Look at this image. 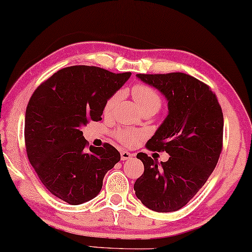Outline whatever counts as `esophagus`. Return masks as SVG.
<instances>
[{"mask_svg": "<svg viewBox=\"0 0 252 252\" xmlns=\"http://www.w3.org/2000/svg\"><path fill=\"white\" fill-rule=\"evenodd\" d=\"M133 158V154L127 152V151H121V158L123 161L125 160H129V158Z\"/></svg>", "mask_w": 252, "mask_h": 252, "instance_id": "esophagus-1", "label": "esophagus"}]
</instances>
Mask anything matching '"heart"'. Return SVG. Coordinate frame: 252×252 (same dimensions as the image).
<instances>
[{
	"label": "heart",
	"instance_id": "heart-1",
	"mask_svg": "<svg viewBox=\"0 0 252 252\" xmlns=\"http://www.w3.org/2000/svg\"><path fill=\"white\" fill-rule=\"evenodd\" d=\"M131 95L143 113L148 110H154L157 113L161 108L162 99L160 94L148 84L138 83L134 86L131 89ZM119 98H121V92L117 91L107 100L103 107L104 115H110L113 113ZM115 137L123 145L133 146L136 144L139 138L143 137V133L141 130L133 128H119L115 131Z\"/></svg>",
	"mask_w": 252,
	"mask_h": 252
}]
</instances>
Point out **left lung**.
Returning <instances> with one entry per match:
<instances>
[{"label": "left lung", "instance_id": "1", "mask_svg": "<svg viewBox=\"0 0 252 252\" xmlns=\"http://www.w3.org/2000/svg\"><path fill=\"white\" fill-rule=\"evenodd\" d=\"M168 99L169 115L146 143L150 151L169 153V160L137 158L144 172L135 181L137 198L150 210L168 213L184 207L212 175L223 148V113L206 83L185 73L137 74Z\"/></svg>", "mask_w": 252, "mask_h": 252}]
</instances>
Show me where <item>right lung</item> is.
I'll return each instance as SVG.
<instances>
[{
	"mask_svg": "<svg viewBox=\"0 0 252 252\" xmlns=\"http://www.w3.org/2000/svg\"><path fill=\"white\" fill-rule=\"evenodd\" d=\"M130 74L76 65L54 73L34 90L25 118L27 156L57 198L69 205L94 198L104 175L121 160L109 143L89 148L80 127L101 121L104 103Z\"/></svg>",
	"mask_w": 252,
	"mask_h": 252,
	"instance_id": "right-lung-1",
	"label": "right lung"
}]
</instances>
